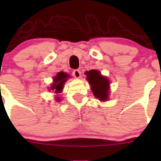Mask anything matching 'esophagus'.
Masks as SVG:
<instances>
[{
  "label": "esophagus",
  "mask_w": 161,
  "mask_h": 161,
  "mask_svg": "<svg viewBox=\"0 0 161 161\" xmlns=\"http://www.w3.org/2000/svg\"><path fill=\"white\" fill-rule=\"evenodd\" d=\"M72 75H73L74 77L76 78V79H78V78H80V76H81V72H80V70L76 69V70H74L73 72H72Z\"/></svg>",
  "instance_id": "1"
}]
</instances>
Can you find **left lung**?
Returning <instances> with one entry per match:
<instances>
[{"mask_svg":"<svg viewBox=\"0 0 161 161\" xmlns=\"http://www.w3.org/2000/svg\"><path fill=\"white\" fill-rule=\"evenodd\" d=\"M87 80L91 85V90L95 97L102 102L108 101L109 98V81L108 78L102 76L101 72L95 69L85 72Z\"/></svg>","mask_w":161,"mask_h":161,"instance_id":"left-lung-1","label":"left lung"}]
</instances>
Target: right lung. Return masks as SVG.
Here are the masks:
<instances>
[{"label": "right lung", "mask_w": 161, "mask_h": 161, "mask_svg": "<svg viewBox=\"0 0 161 161\" xmlns=\"http://www.w3.org/2000/svg\"><path fill=\"white\" fill-rule=\"evenodd\" d=\"M69 77H70V76L68 73H66V72H59L54 77L53 84L51 85V87H50L49 89L50 90H52L55 93H60L62 92V90H63L64 83L67 81V80ZM55 100L57 101V102H59L60 101V97H56Z\"/></svg>", "instance_id": "add662e5"}]
</instances>
